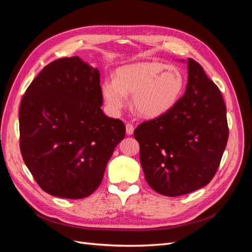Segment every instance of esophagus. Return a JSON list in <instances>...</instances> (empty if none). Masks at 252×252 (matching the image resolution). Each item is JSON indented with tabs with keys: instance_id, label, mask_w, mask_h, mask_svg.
Masks as SVG:
<instances>
[{
	"instance_id": "esophagus-1",
	"label": "esophagus",
	"mask_w": 252,
	"mask_h": 252,
	"mask_svg": "<svg viewBox=\"0 0 252 252\" xmlns=\"http://www.w3.org/2000/svg\"><path fill=\"white\" fill-rule=\"evenodd\" d=\"M133 131H134V127H133V125H132V124H130V123L126 124V133H127V135H131V134H133Z\"/></svg>"
}]
</instances>
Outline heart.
Masks as SVG:
<instances>
[{"label": "heart", "instance_id": "1", "mask_svg": "<svg viewBox=\"0 0 252 252\" xmlns=\"http://www.w3.org/2000/svg\"><path fill=\"white\" fill-rule=\"evenodd\" d=\"M185 78L178 67L158 62H142L120 67L116 80H105L102 95L108 110L117 116L132 94L134 111L144 119H157L170 111L180 100Z\"/></svg>", "mask_w": 252, "mask_h": 252}]
</instances>
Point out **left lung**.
<instances>
[{"instance_id":"obj_1","label":"left lung","mask_w":252,"mask_h":252,"mask_svg":"<svg viewBox=\"0 0 252 252\" xmlns=\"http://www.w3.org/2000/svg\"><path fill=\"white\" fill-rule=\"evenodd\" d=\"M187 63L184 95L164 116L136 127L140 159L148 185L178 196L206 186L215 177L228 140L226 106L218 86L195 61Z\"/></svg>"}]
</instances>
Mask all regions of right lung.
<instances>
[{
    "mask_svg": "<svg viewBox=\"0 0 252 252\" xmlns=\"http://www.w3.org/2000/svg\"><path fill=\"white\" fill-rule=\"evenodd\" d=\"M100 70L79 57L50 63L22 98L23 159L51 195L83 199L100 186L106 166L125 138L123 122L101 109Z\"/></svg>",
    "mask_w": 252,
    "mask_h": 252,
    "instance_id": "obj_1",
    "label": "right lung"
}]
</instances>
